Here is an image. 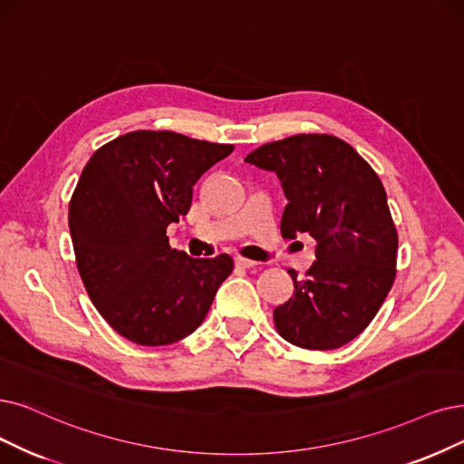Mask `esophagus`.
Here are the masks:
<instances>
[{
  "instance_id": "esophagus-1",
  "label": "esophagus",
  "mask_w": 464,
  "mask_h": 464,
  "mask_svg": "<svg viewBox=\"0 0 464 464\" xmlns=\"http://www.w3.org/2000/svg\"><path fill=\"white\" fill-rule=\"evenodd\" d=\"M236 266H239V268H253V266H256V263L251 261V258H246V256H236Z\"/></svg>"
}]
</instances>
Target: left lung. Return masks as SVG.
<instances>
[{
    "label": "left lung",
    "instance_id": "left-lung-1",
    "mask_svg": "<svg viewBox=\"0 0 464 464\" xmlns=\"http://www.w3.org/2000/svg\"><path fill=\"white\" fill-rule=\"evenodd\" d=\"M247 163L282 180V236L308 232L316 261L274 308L280 335L301 348H339L372 324L396 277L398 234L381 179L348 142L293 135L258 146Z\"/></svg>",
    "mask_w": 464,
    "mask_h": 464
}]
</instances>
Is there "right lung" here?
<instances>
[{
  "instance_id": "obj_1",
  "label": "right lung",
  "mask_w": 464,
  "mask_h": 464,
  "mask_svg": "<svg viewBox=\"0 0 464 464\" xmlns=\"http://www.w3.org/2000/svg\"><path fill=\"white\" fill-rule=\"evenodd\" d=\"M232 144L173 131H133L101 146L70 199L68 225L83 285L121 337L163 346L188 337L234 268L192 258L165 236L192 206V187Z\"/></svg>"
}]
</instances>
